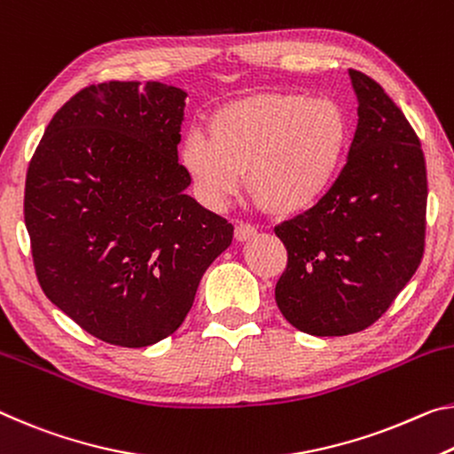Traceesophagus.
<instances>
[{"instance_id": "1", "label": "esophagus", "mask_w": 454, "mask_h": 454, "mask_svg": "<svg viewBox=\"0 0 454 454\" xmlns=\"http://www.w3.org/2000/svg\"><path fill=\"white\" fill-rule=\"evenodd\" d=\"M254 234H256V226L248 224V222H240V224L236 226V230H234L236 240H242V242L244 240H250Z\"/></svg>"}]
</instances>
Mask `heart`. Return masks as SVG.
Segmentation results:
<instances>
[{"instance_id":"b5f03b06","label":"heart","mask_w":454,"mask_h":454,"mask_svg":"<svg viewBox=\"0 0 454 454\" xmlns=\"http://www.w3.org/2000/svg\"><path fill=\"white\" fill-rule=\"evenodd\" d=\"M349 139L341 106L329 98L270 92L215 111L204 131H190L179 163L200 198L224 204L248 184L275 214L317 204L340 174Z\"/></svg>"}]
</instances>
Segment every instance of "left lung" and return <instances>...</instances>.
Listing matches in <instances>:
<instances>
[{"instance_id":"left-lung-1","label":"left lung","mask_w":454,"mask_h":454,"mask_svg":"<svg viewBox=\"0 0 454 454\" xmlns=\"http://www.w3.org/2000/svg\"><path fill=\"white\" fill-rule=\"evenodd\" d=\"M357 129L348 163L317 204L275 228L286 269L275 299L317 337L368 329L419 269L427 236V163L412 125L382 86L351 70Z\"/></svg>"}]
</instances>
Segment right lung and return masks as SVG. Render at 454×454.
I'll return each mask as SVG.
<instances>
[{
  "mask_svg": "<svg viewBox=\"0 0 454 454\" xmlns=\"http://www.w3.org/2000/svg\"><path fill=\"white\" fill-rule=\"evenodd\" d=\"M185 97L161 82L86 86L54 114L27 165L38 283L105 343L145 348L174 333L232 242L234 226L184 192Z\"/></svg>",
  "mask_w": 454,
  "mask_h": 454,
  "instance_id": "right-lung-1",
  "label": "right lung"
}]
</instances>
